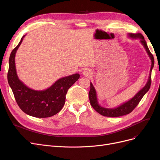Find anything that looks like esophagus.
<instances>
[{"instance_id":"obj_1","label":"esophagus","mask_w":160,"mask_h":160,"mask_svg":"<svg viewBox=\"0 0 160 160\" xmlns=\"http://www.w3.org/2000/svg\"><path fill=\"white\" fill-rule=\"evenodd\" d=\"M83 74L88 76V75H89L91 73H90V71H89V70H88V69H86V70L83 71Z\"/></svg>"}]
</instances>
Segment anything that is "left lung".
<instances>
[{
	"label": "left lung",
	"instance_id": "obj_1",
	"mask_svg": "<svg viewBox=\"0 0 160 160\" xmlns=\"http://www.w3.org/2000/svg\"><path fill=\"white\" fill-rule=\"evenodd\" d=\"M129 36L132 39H139L142 45H143L145 48L146 49V51L148 53V56L150 57L151 62H152V65H151V68L150 71V75L149 78L148 80V82L147 84L145 86V87L141 89L138 93L134 96L132 99H130L128 101L124 102L122 105L119 106V107L115 108H106L100 106L97 100V93L95 88L93 87L92 83H90V91L89 92V101L91 106L94 108V110L97 112L100 115H102L105 117H120L124 115H127L131 113L135 108L139 102L142 98L145 95L147 92L149 90L150 88L151 84V72H152V69L154 65V56L150 52V51L148 49V47L147 46V44L146 41L144 39V37L142 36L141 33H129Z\"/></svg>",
	"mask_w": 160,
	"mask_h": 160
}]
</instances>
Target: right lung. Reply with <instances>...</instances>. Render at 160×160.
Returning <instances> with one entry per match:
<instances>
[{
  "label": "right lung",
  "instance_id": "right-lung-1",
  "mask_svg": "<svg viewBox=\"0 0 160 160\" xmlns=\"http://www.w3.org/2000/svg\"><path fill=\"white\" fill-rule=\"evenodd\" d=\"M24 36H22L18 45L10 54L8 83L17 103L22 112L38 118L52 117L60 112L63 107L67 91L79 79L80 74H74L59 79L52 86L43 91H36L25 86L18 77L15 63L16 52Z\"/></svg>",
  "mask_w": 160,
  "mask_h": 160
}]
</instances>
